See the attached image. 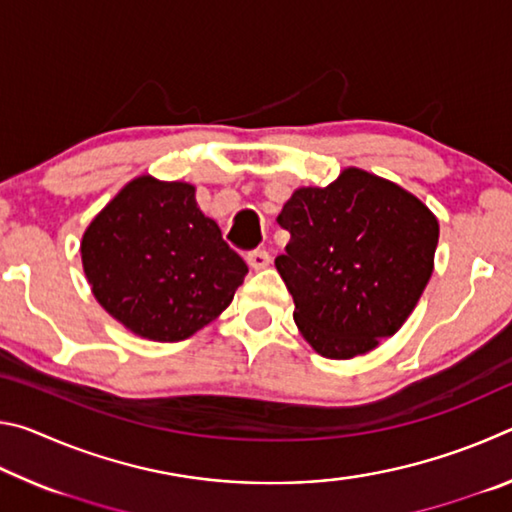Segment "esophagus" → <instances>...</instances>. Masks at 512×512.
Here are the masks:
<instances>
[{
  "mask_svg": "<svg viewBox=\"0 0 512 512\" xmlns=\"http://www.w3.org/2000/svg\"><path fill=\"white\" fill-rule=\"evenodd\" d=\"M246 259H248V264L255 268V271H259V268H266L268 264H271V253H268L266 248H255V250H250Z\"/></svg>",
  "mask_w": 512,
  "mask_h": 512,
  "instance_id": "esophagus-1",
  "label": "esophagus"
}]
</instances>
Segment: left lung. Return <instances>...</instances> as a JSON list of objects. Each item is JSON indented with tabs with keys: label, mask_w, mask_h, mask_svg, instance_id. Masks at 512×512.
Wrapping results in <instances>:
<instances>
[{
	"label": "left lung",
	"mask_w": 512,
	"mask_h": 512,
	"mask_svg": "<svg viewBox=\"0 0 512 512\" xmlns=\"http://www.w3.org/2000/svg\"><path fill=\"white\" fill-rule=\"evenodd\" d=\"M277 223L291 235L275 266L296 302L293 320L327 359H352L393 336L433 271L436 216L368 171L296 189Z\"/></svg>",
	"instance_id": "1"
}]
</instances>
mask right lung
<instances>
[{"label": "right lung", "instance_id": "obj_1", "mask_svg": "<svg viewBox=\"0 0 512 512\" xmlns=\"http://www.w3.org/2000/svg\"><path fill=\"white\" fill-rule=\"evenodd\" d=\"M94 298L144 339L192 336L235 298L248 266L219 225L198 210L194 187L151 176L128 183L81 241Z\"/></svg>", "mask_w": 512, "mask_h": 512}]
</instances>
